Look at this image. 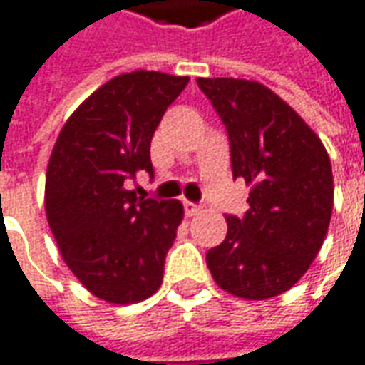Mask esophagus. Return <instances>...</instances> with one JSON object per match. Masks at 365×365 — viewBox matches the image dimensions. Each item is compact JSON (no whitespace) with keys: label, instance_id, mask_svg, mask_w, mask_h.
<instances>
[{"label":"esophagus","instance_id":"1","mask_svg":"<svg viewBox=\"0 0 365 365\" xmlns=\"http://www.w3.org/2000/svg\"><path fill=\"white\" fill-rule=\"evenodd\" d=\"M182 205H185V212H187V216H195L200 212V207L195 205V202H190V200H185Z\"/></svg>","mask_w":365,"mask_h":365}]
</instances>
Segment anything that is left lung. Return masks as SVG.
Instances as JSON below:
<instances>
[{
	"instance_id": "1",
	"label": "left lung",
	"mask_w": 365,
	"mask_h": 365,
	"mask_svg": "<svg viewBox=\"0 0 365 365\" xmlns=\"http://www.w3.org/2000/svg\"><path fill=\"white\" fill-rule=\"evenodd\" d=\"M225 123L235 178L250 187L245 218L226 216V238L207 252L215 282L245 300L290 290L328 232L334 177L328 150L306 120L258 81L197 79Z\"/></svg>"
}]
</instances>
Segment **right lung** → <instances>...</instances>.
I'll list each match as a JSON object with an SVG mask.
<instances>
[{
  "mask_svg": "<svg viewBox=\"0 0 365 365\" xmlns=\"http://www.w3.org/2000/svg\"><path fill=\"white\" fill-rule=\"evenodd\" d=\"M188 77L133 71L91 93L63 125L47 165L45 215L75 278L109 304L157 292L182 222L178 200L137 197L125 187L153 175L150 139Z\"/></svg>",
  "mask_w": 365,
  "mask_h": 365,
  "instance_id": "add662e5",
  "label": "right lung"
}]
</instances>
